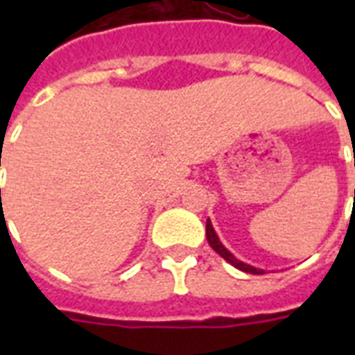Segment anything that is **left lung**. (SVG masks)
I'll return each mask as SVG.
<instances>
[{
    "instance_id": "obj_1",
    "label": "left lung",
    "mask_w": 355,
    "mask_h": 355,
    "mask_svg": "<svg viewBox=\"0 0 355 355\" xmlns=\"http://www.w3.org/2000/svg\"><path fill=\"white\" fill-rule=\"evenodd\" d=\"M206 239H208V243H210V247L216 250L221 258H225L230 265H234L236 269L243 270V272H250V275H263L265 270L263 269H256V267H252V265L245 263V261H241V259H237L236 256H234L230 250H228L225 245L221 243V239H219V236L216 234V230H214V227H211L210 219L206 221Z\"/></svg>"
}]
</instances>
